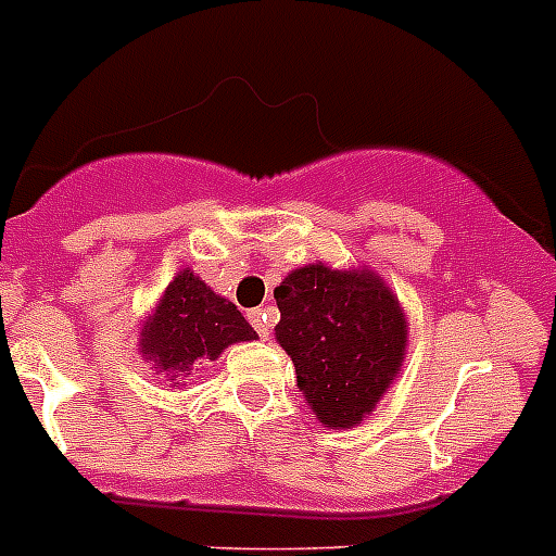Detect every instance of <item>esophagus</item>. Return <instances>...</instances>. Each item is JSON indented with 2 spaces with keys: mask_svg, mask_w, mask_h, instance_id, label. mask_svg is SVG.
<instances>
[{
  "mask_svg": "<svg viewBox=\"0 0 556 556\" xmlns=\"http://www.w3.org/2000/svg\"><path fill=\"white\" fill-rule=\"evenodd\" d=\"M248 319H251V325H254V328H256V333H260L263 340H268V328H270V314H268V308L248 311Z\"/></svg>",
  "mask_w": 556,
  "mask_h": 556,
  "instance_id": "34e87169",
  "label": "esophagus"
}]
</instances>
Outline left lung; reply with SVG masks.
<instances>
[{"label":"left lung","instance_id":"8db88e82","mask_svg":"<svg viewBox=\"0 0 556 556\" xmlns=\"http://www.w3.org/2000/svg\"><path fill=\"white\" fill-rule=\"evenodd\" d=\"M277 342L325 428H354L380 403L408 345L394 291L374 270L325 263L291 270L277 288Z\"/></svg>","mask_w":556,"mask_h":556}]
</instances>
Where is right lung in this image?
<instances>
[{
    "label": "right lung",
    "instance_id": "add662e5",
    "mask_svg": "<svg viewBox=\"0 0 556 556\" xmlns=\"http://www.w3.org/2000/svg\"><path fill=\"white\" fill-rule=\"evenodd\" d=\"M248 340H256V331L237 305L211 291L193 270H179L142 325L139 354L156 371L179 377Z\"/></svg>",
    "mask_w": 556,
    "mask_h": 556
}]
</instances>
